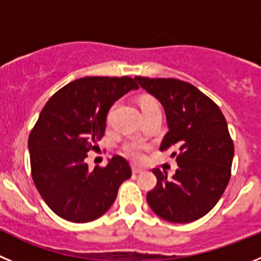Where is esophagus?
<instances>
[{
  "label": "esophagus",
  "mask_w": 261,
  "mask_h": 261,
  "mask_svg": "<svg viewBox=\"0 0 261 261\" xmlns=\"http://www.w3.org/2000/svg\"><path fill=\"white\" fill-rule=\"evenodd\" d=\"M132 172H133V174H141L142 170H141V168H138V167H132Z\"/></svg>",
  "instance_id": "obj_1"
}]
</instances>
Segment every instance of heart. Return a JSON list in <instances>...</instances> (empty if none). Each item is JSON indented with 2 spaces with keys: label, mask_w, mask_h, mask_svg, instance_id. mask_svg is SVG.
I'll use <instances>...</instances> for the list:
<instances>
[{
  "label": "heart",
  "mask_w": 261,
  "mask_h": 261,
  "mask_svg": "<svg viewBox=\"0 0 261 261\" xmlns=\"http://www.w3.org/2000/svg\"><path fill=\"white\" fill-rule=\"evenodd\" d=\"M140 106H141L142 112L147 110H151L154 107H159L155 99L150 98V96H142L140 99ZM146 150V145L142 144L140 141H128L124 144L123 151L129 159H132L133 162H141L144 159V151Z\"/></svg>",
  "instance_id": "b5f03b06"
}]
</instances>
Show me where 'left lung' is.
Returning a JSON list of instances; mask_svg holds the SVG:
<instances>
[{
  "mask_svg": "<svg viewBox=\"0 0 261 261\" xmlns=\"http://www.w3.org/2000/svg\"><path fill=\"white\" fill-rule=\"evenodd\" d=\"M162 103L168 132L161 151L171 150L177 170L170 179L154 168L156 186L146 200L168 222L188 223L214 208L229 184L234 144L220 107L193 85L175 78L136 77Z\"/></svg>",
  "mask_w": 261,
  "mask_h": 261,
  "instance_id": "left-lung-1",
  "label": "left lung"
}]
</instances>
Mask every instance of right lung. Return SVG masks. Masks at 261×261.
I'll return each mask as SVG.
<instances>
[{
  "label": "right lung",
  "instance_id": "add662e5",
  "mask_svg": "<svg viewBox=\"0 0 261 261\" xmlns=\"http://www.w3.org/2000/svg\"><path fill=\"white\" fill-rule=\"evenodd\" d=\"M138 85L130 77H85L53 94L29 137L32 180L45 204L70 222L94 221L116 200L130 166L115 155L90 171L85 162L106 130L111 106Z\"/></svg>",
  "mask_w": 261,
  "mask_h": 261
}]
</instances>
